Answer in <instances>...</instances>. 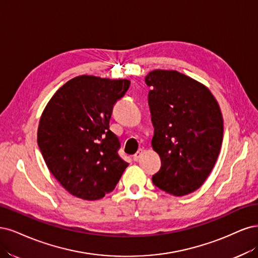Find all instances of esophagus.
I'll return each mask as SVG.
<instances>
[{
	"mask_svg": "<svg viewBox=\"0 0 258 258\" xmlns=\"http://www.w3.org/2000/svg\"><path fill=\"white\" fill-rule=\"evenodd\" d=\"M143 153H144V150H143V149H139V150L134 154V156H133V160H134L135 162H138V161L140 160L141 155H143Z\"/></svg>",
	"mask_w": 258,
	"mask_h": 258,
	"instance_id": "esophagus-1",
	"label": "esophagus"
}]
</instances>
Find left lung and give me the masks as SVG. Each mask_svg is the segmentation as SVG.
Here are the masks:
<instances>
[{"label":"left lung","mask_w":258,"mask_h":258,"mask_svg":"<svg viewBox=\"0 0 258 258\" xmlns=\"http://www.w3.org/2000/svg\"><path fill=\"white\" fill-rule=\"evenodd\" d=\"M145 80L151 87V144L162 163L153 183L173 196L193 193L210 174L221 150L219 103L205 85L177 71L154 70Z\"/></svg>","instance_id":"1"}]
</instances>
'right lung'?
<instances>
[{"instance_id":"1","label":"right lung","mask_w":258,"mask_h":258,"mask_svg":"<svg viewBox=\"0 0 258 258\" xmlns=\"http://www.w3.org/2000/svg\"><path fill=\"white\" fill-rule=\"evenodd\" d=\"M131 81L90 75L63 85L40 115L37 144L48 169L74 196L96 201L112 192L128 163L109 130L113 105Z\"/></svg>"}]
</instances>
